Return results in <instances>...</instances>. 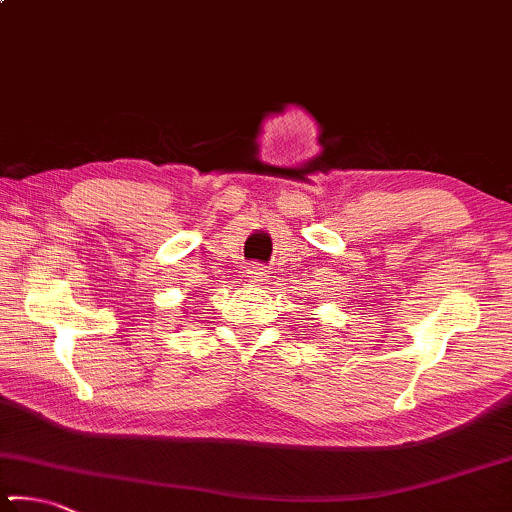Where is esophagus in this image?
<instances>
[{
  "instance_id": "esophagus-1",
  "label": "esophagus",
  "mask_w": 512,
  "mask_h": 512,
  "mask_svg": "<svg viewBox=\"0 0 512 512\" xmlns=\"http://www.w3.org/2000/svg\"><path fill=\"white\" fill-rule=\"evenodd\" d=\"M247 279L251 281V284H263V281H268V270H265L263 265L251 263L247 268Z\"/></svg>"
}]
</instances>
